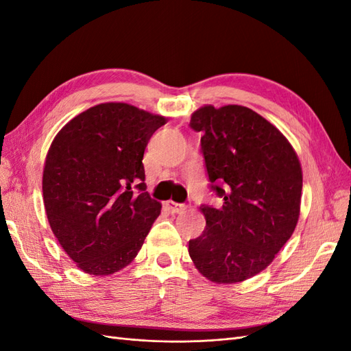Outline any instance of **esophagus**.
Instances as JSON below:
<instances>
[{"instance_id":"esophagus-1","label":"esophagus","mask_w":351,"mask_h":351,"mask_svg":"<svg viewBox=\"0 0 351 351\" xmlns=\"http://www.w3.org/2000/svg\"><path fill=\"white\" fill-rule=\"evenodd\" d=\"M165 206L168 208L169 212H171V214H182V212H184L187 208L184 204H176L173 200H168Z\"/></svg>"}]
</instances>
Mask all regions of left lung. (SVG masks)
<instances>
[{
    "mask_svg": "<svg viewBox=\"0 0 351 351\" xmlns=\"http://www.w3.org/2000/svg\"><path fill=\"white\" fill-rule=\"evenodd\" d=\"M190 127L200 146L219 208L200 206L204 234L189 241L197 271L212 282L249 280L274 261L300 215L302 165L285 136L241 105H204Z\"/></svg>",
    "mask_w": 351,
    "mask_h": 351,
    "instance_id": "obj_1",
    "label": "left lung"
}]
</instances>
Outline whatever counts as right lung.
I'll use <instances>...</instances> for the list:
<instances>
[{"mask_svg": "<svg viewBox=\"0 0 351 351\" xmlns=\"http://www.w3.org/2000/svg\"><path fill=\"white\" fill-rule=\"evenodd\" d=\"M167 123L130 104L105 102L57 133L42 193L52 232L83 272L105 277L139 253L161 204L145 192V147Z\"/></svg>", "mask_w": 351, "mask_h": 351, "instance_id": "1", "label": "right lung"}]
</instances>
